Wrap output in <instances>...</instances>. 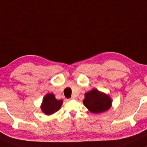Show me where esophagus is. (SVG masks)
Returning a JSON list of instances; mask_svg holds the SVG:
<instances>
[{
  "mask_svg": "<svg viewBox=\"0 0 147 147\" xmlns=\"http://www.w3.org/2000/svg\"><path fill=\"white\" fill-rule=\"evenodd\" d=\"M76 99L75 96H72V97H71V98H70L69 99V100H71V99Z\"/></svg>",
  "mask_w": 147,
  "mask_h": 147,
  "instance_id": "1",
  "label": "esophagus"
}]
</instances>
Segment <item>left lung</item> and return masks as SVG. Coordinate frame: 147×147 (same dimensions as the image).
I'll list each match as a JSON object with an SVG mask.
<instances>
[{
    "mask_svg": "<svg viewBox=\"0 0 147 147\" xmlns=\"http://www.w3.org/2000/svg\"><path fill=\"white\" fill-rule=\"evenodd\" d=\"M112 99L108 94L93 88L85 93L83 104L90 112L99 114L107 111L112 107Z\"/></svg>",
    "mask_w": 147,
    "mask_h": 147,
    "instance_id": "8db88e82",
    "label": "left lung"
}]
</instances>
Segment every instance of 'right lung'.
Segmentation results:
<instances>
[{
    "label": "right lung",
    "instance_id": "1",
    "mask_svg": "<svg viewBox=\"0 0 147 147\" xmlns=\"http://www.w3.org/2000/svg\"><path fill=\"white\" fill-rule=\"evenodd\" d=\"M63 103L62 99L58 100L53 93H47L43 98L40 108L45 115L49 116L57 112L61 108Z\"/></svg>",
    "mask_w": 147,
    "mask_h": 147
}]
</instances>
